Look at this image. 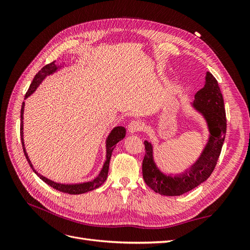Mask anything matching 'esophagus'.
<instances>
[{
    "label": "esophagus",
    "instance_id": "esophagus-1",
    "mask_svg": "<svg viewBox=\"0 0 250 250\" xmlns=\"http://www.w3.org/2000/svg\"><path fill=\"white\" fill-rule=\"evenodd\" d=\"M142 128H143V123L141 122V121L133 120L129 123V125H128V131H129L130 133H134V132L141 131Z\"/></svg>",
    "mask_w": 250,
    "mask_h": 250
}]
</instances>
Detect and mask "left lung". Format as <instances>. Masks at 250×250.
I'll return each instance as SVG.
<instances>
[{
  "mask_svg": "<svg viewBox=\"0 0 250 250\" xmlns=\"http://www.w3.org/2000/svg\"><path fill=\"white\" fill-rule=\"evenodd\" d=\"M193 106L206 118L210 137L199 160L183 175L171 177L163 174L153 162L152 146L144 142L143 178L149 188L161 195L179 196L198 187L210 176L220 156L226 134L225 108L218 81L209 72L207 73L206 84L195 95Z\"/></svg>",
  "mask_w": 250,
  "mask_h": 250,
  "instance_id": "1",
  "label": "left lung"
}]
</instances>
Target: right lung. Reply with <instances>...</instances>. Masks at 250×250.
Returning <instances> with one entry per match:
<instances>
[{"label": "right lung", "instance_id": "add662e5", "mask_svg": "<svg viewBox=\"0 0 250 250\" xmlns=\"http://www.w3.org/2000/svg\"><path fill=\"white\" fill-rule=\"evenodd\" d=\"M56 70H57V66L55 64V62H53L49 64L44 65L42 69L35 75V77H34L32 83L30 84V86L27 90V93L25 95V99H26V98H28L30 95H31L32 93H34V90L37 88V86L40 85V83L44 79V77L48 76V75H50L52 73H54ZM24 106H25V102H22L21 109V145H22V149H24L25 156H26L27 161L30 165V167L33 169V166H32L31 162H30L29 157L26 153V150L24 148V140H22V113H24ZM125 134H126V129L122 126L115 127L111 130V132L109 133L108 138L106 140V161H105V163H104V166H103V168H102V170L99 174V176L95 178L93 181H88V183H83V184H77V185H62V184L54 183V181H52V180H50L46 177H43L42 175H41V174L37 173L34 169H33V171L37 174V176H39L42 180H43L47 185H49L53 188H55V190H57V191L67 193V194H73V195L82 194V193L93 191V190H95V188H99L101 185H103L104 181L106 180L112 150L115 149L116 144L118 142H120L121 140H123L125 138Z\"/></svg>", "mask_w": 250, "mask_h": 250}]
</instances>
